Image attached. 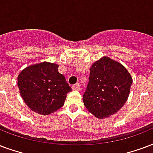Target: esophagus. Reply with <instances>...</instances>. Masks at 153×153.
I'll return each mask as SVG.
<instances>
[{
  "mask_svg": "<svg viewBox=\"0 0 153 153\" xmlns=\"http://www.w3.org/2000/svg\"><path fill=\"white\" fill-rule=\"evenodd\" d=\"M72 89L73 90H75V91H79L80 89V85L79 83H76V84H74L72 86Z\"/></svg>",
  "mask_w": 153,
  "mask_h": 153,
  "instance_id": "34e87169",
  "label": "esophagus"
}]
</instances>
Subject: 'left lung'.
Returning a JSON list of instances; mask_svg holds the SVG:
<instances>
[{
    "mask_svg": "<svg viewBox=\"0 0 153 153\" xmlns=\"http://www.w3.org/2000/svg\"><path fill=\"white\" fill-rule=\"evenodd\" d=\"M132 78L121 63L102 57L92 64L87 91L82 95L85 107L99 119L115 114L129 96Z\"/></svg>",
    "mask_w": 153,
    "mask_h": 153,
    "instance_id": "1",
    "label": "left lung"
}]
</instances>
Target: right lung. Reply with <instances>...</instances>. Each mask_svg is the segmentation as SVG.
<instances>
[{
  "mask_svg": "<svg viewBox=\"0 0 153 153\" xmlns=\"http://www.w3.org/2000/svg\"><path fill=\"white\" fill-rule=\"evenodd\" d=\"M20 95L34 112L50 115L64 105L71 87L64 75L58 72V65L48 62L33 64L22 70L17 77Z\"/></svg>",
  "mask_w": 153,
  "mask_h": 153,
  "instance_id": "add662e5",
  "label": "right lung"
}]
</instances>
